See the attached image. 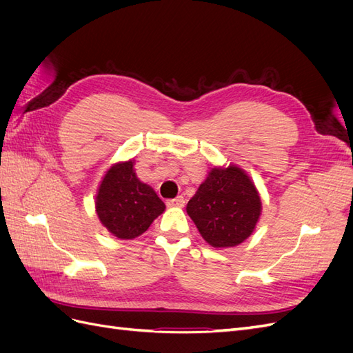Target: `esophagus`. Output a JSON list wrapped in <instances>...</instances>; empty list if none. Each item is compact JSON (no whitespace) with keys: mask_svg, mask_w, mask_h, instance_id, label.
Listing matches in <instances>:
<instances>
[{"mask_svg":"<svg viewBox=\"0 0 353 353\" xmlns=\"http://www.w3.org/2000/svg\"><path fill=\"white\" fill-rule=\"evenodd\" d=\"M168 208H184L185 205V199L183 196H178L175 199H170L166 201Z\"/></svg>","mask_w":353,"mask_h":353,"instance_id":"34e87169","label":"esophagus"}]
</instances>
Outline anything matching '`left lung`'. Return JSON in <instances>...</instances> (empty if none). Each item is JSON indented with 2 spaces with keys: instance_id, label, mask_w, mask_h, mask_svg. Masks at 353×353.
Segmentation results:
<instances>
[{
  "instance_id": "8db88e82",
  "label": "left lung",
  "mask_w": 353,
  "mask_h": 353,
  "mask_svg": "<svg viewBox=\"0 0 353 353\" xmlns=\"http://www.w3.org/2000/svg\"><path fill=\"white\" fill-rule=\"evenodd\" d=\"M187 213L212 248H236L256 230L262 200L248 172L230 163L209 170L187 203Z\"/></svg>"
}]
</instances>
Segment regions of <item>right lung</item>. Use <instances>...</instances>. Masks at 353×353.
Instances as JSON below:
<instances>
[{
  "label": "right lung",
  "instance_id": "obj_1",
  "mask_svg": "<svg viewBox=\"0 0 353 353\" xmlns=\"http://www.w3.org/2000/svg\"><path fill=\"white\" fill-rule=\"evenodd\" d=\"M134 165V159L113 163L95 194L101 225L119 240L140 237L166 209L156 191L137 176Z\"/></svg>",
  "mask_w": 353,
  "mask_h": 353
}]
</instances>
